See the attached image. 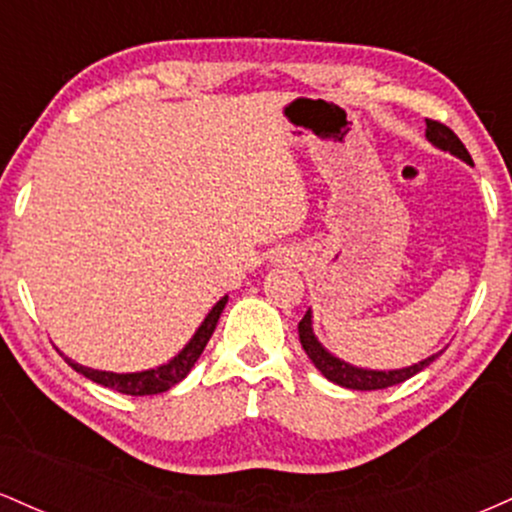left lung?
<instances>
[{
  "instance_id": "8db88e82",
  "label": "left lung",
  "mask_w": 512,
  "mask_h": 512,
  "mask_svg": "<svg viewBox=\"0 0 512 512\" xmlns=\"http://www.w3.org/2000/svg\"><path fill=\"white\" fill-rule=\"evenodd\" d=\"M426 139L433 146H438V149L450 151L452 156L462 158L464 163L474 166L469 151L464 149V144L460 142V139H457V134L452 132L450 127H445L443 122L426 120ZM298 337H301L305 354H308L310 361L315 363V368L320 370V373L325 375L327 380H332L334 385L349 387V390H385V387L399 385V383H404V380H409L411 375L421 373V370H424L426 366H431V363L436 361V356H438V354H433V356L424 358V361L414 363V366L397 368V370L356 368V366H351V363L342 361V358L332 356L330 351L325 349V346L317 342V337L313 332V315H310V310L303 315V320L298 322Z\"/></svg>"
}]
</instances>
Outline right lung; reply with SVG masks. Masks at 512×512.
<instances>
[{
  "mask_svg": "<svg viewBox=\"0 0 512 512\" xmlns=\"http://www.w3.org/2000/svg\"><path fill=\"white\" fill-rule=\"evenodd\" d=\"M226 303H228V296H223L221 301L211 308V313L204 317V322L199 325L195 337L187 342L185 349L158 368L142 370V373H108V370H93V368L81 366V363H76L67 356H64V361H67L69 366L76 370V373L84 375V378L93 380V383H98L103 387H110V390H115V392H122V395H132V397L158 395V392H166V390H170V387L178 385L180 380L190 373L192 366L197 363V358L202 356L204 346H207L211 334H214L216 322H219Z\"/></svg>",
  "mask_w": 512,
  "mask_h": 512,
  "instance_id": "1",
  "label": "right lung"
}]
</instances>
